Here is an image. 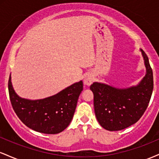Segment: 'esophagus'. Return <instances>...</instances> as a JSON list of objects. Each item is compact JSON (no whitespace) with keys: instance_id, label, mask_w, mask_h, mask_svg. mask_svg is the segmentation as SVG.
<instances>
[{"instance_id":"34e87169","label":"esophagus","mask_w":159,"mask_h":159,"mask_svg":"<svg viewBox=\"0 0 159 159\" xmlns=\"http://www.w3.org/2000/svg\"><path fill=\"white\" fill-rule=\"evenodd\" d=\"M93 80H94V77L92 75H87L84 78V83L85 85L90 86L91 84L93 83Z\"/></svg>"}]
</instances>
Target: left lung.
Returning a JSON list of instances; mask_svg holds the SVG:
<instances>
[{
    "label": "left lung",
    "mask_w": 159,
    "mask_h": 159,
    "mask_svg": "<svg viewBox=\"0 0 159 159\" xmlns=\"http://www.w3.org/2000/svg\"><path fill=\"white\" fill-rule=\"evenodd\" d=\"M146 68L145 76L137 85L118 88L93 82L90 90L94 96L96 119L108 131H120L133 125L148 107L153 90V74L148 57L140 49Z\"/></svg>",
    "instance_id": "8db88e82"
}]
</instances>
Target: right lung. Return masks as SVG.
Masks as SVG:
<instances>
[{"instance_id": "obj_1", "label": "right lung", "mask_w": 159, "mask_h": 159, "mask_svg": "<svg viewBox=\"0 0 159 159\" xmlns=\"http://www.w3.org/2000/svg\"><path fill=\"white\" fill-rule=\"evenodd\" d=\"M8 89L12 106L21 121L36 132L54 134L63 132L72 121L83 90V81L76 82L54 96L36 100L20 97L12 87L11 75Z\"/></svg>"}]
</instances>
